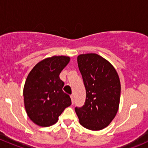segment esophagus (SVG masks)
<instances>
[{
    "instance_id": "esophagus-1",
    "label": "esophagus",
    "mask_w": 148,
    "mask_h": 148,
    "mask_svg": "<svg viewBox=\"0 0 148 148\" xmlns=\"http://www.w3.org/2000/svg\"><path fill=\"white\" fill-rule=\"evenodd\" d=\"M71 102H72V103H74V95H71Z\"/></svg>"
}]
</instances>
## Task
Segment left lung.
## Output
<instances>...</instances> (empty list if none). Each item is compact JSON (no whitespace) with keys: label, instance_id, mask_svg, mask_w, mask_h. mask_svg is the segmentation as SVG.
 I'll return each instance as SVG.
<instances>
[{"label":"left lung","instance_id":"obj_1","mask_svg":"<svg viewBox=\"0 0 148 148\" xmlns=\"http://www.w3.org/2000/svg\"><path fill=\"white\" fill-rule=\"evenodd\" d=\"M77 63L86 90L85 104L75 107L79 123L87 129L101 130L118 111L121 82L114 66L95 53L82 54Z\"/></svg>","mask_w":148,"mask_h":148}]
</instances>
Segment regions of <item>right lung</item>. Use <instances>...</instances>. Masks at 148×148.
Here are the masks:
<instances>
[{"label":"right lung","instance_id":"obj_1","mask_svg":"<svg viewBox=\"0 0 148 148\" xmlns=\"http://www.w3.org/2000/svg\"><path fill=\"white\" fill-rule=\"evenodd\" d=\"M68 56H52L38 62L30 71L23 88L25 108L27 116L36 125H54L71 98L63 91L64 82L59 77L69 63Z\"/></svg>","mask_w":148,"mask_h":148}]
</instances>
